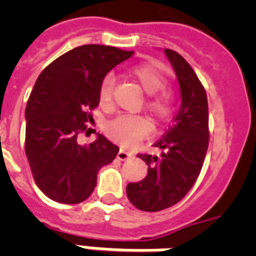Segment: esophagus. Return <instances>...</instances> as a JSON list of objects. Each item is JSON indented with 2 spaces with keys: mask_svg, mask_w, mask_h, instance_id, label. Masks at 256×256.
<instances>
[{
  "mask_svg": "<svg viewBox=\"0 0 256 256\" xmlns=\"http://www.w3.org/2000/svg\"><path fill=\"white\" fill-rule=\"evenodd\" d=\"M132 152H126V150H122V148H120V152H118V154H116V158H118L120 160H128V158H132Z\"/></svg>",
  "mask_w": 256,
  "mask_h": 256,
  "instance_id": "obj_1",
  "label": "esophagus"
}]
</instances>
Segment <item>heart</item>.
I'll use <instances>...</instances> for the list:
<instances>
[{
    "mask_svg": "<svg viewBox=\"0 0 256 256\" xmlns=\"http://www.w3.org/2000/svg\"><path fill=\"white\" fill-rule=\"evenodd\" d=\"M130 77L134 78L138 85L148 92L146 108L156 116L160 122H164L172 114V94L170 90L164 88L166 85V77L156 65L152 64H140L132 66ZM112 88L114 78L106 76L102 80L98 90V100L102 106H108L112 102ZM152 122L148 116H118L106 124V132L112 140L122 146H134L144 140L152 132Z\"/></svg>",
    "mask_w": 256,
    "mask_h": 256,
    "instance_id": "1",
    "label": "heart"
}]
</instances>
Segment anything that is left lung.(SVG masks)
Returning a JSON list of instances; mask_svg holds the SVG:
<instances>
[{
    "label": "left lung",
    "instance_id": "8db88e82",
    "mask_svg": "<svg viewBox=\"0 0 256 256\" xmlns=\"http://www.w3.org/2000/svg\"><path fill=\"white\" fill-rule=\"evenodd\" d=\"M174 68L182 104L174 124L154 146L164 150L158 158L138 154L148 164L140 182L128 183V200L142 211L156 212L174 206L191 190L202 170L208 148V104L206 90L188 62L179 53L164 49Z\"/></svg>",
    "mask_w": 256,
    "mask_h": 256
}]
</instances>
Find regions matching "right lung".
<instances>
[{
  "instance_id": "obj_1",
  "label": "right lung",
  "mask_w": 256,
  "mask_h": 256,
  "mask_svg": "<svg viewBox=\"0 0 256 256\" xmlns=\"http://www.w3.org/2000/svg\"><path fill=\"white\" fill-rule=\"evenodd\" d=\"M134 52L84 45L42 70L26 104L25 152L40 190L56 202L77 204L96 186V175L120 152L98 134L90 144L78 136L90 130L92 112L104 76Z\"/></svg>"
}]
</instances>
